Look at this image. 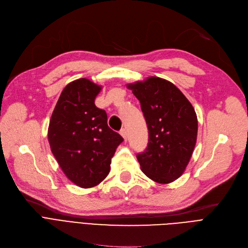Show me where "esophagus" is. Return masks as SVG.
<instances>
[{"label":"esophagus","instance_id":"esophagus-1","mask_svg":"<svg viewBox=\"0 0 248 248\" xmlns=\"http://www.w3.org/2000/svg\"><path fill=\"white\" fill-rule=\"evenodd\" d=\"M120 134L122 135V137L124 138V140L126 141V140H127V131H126V129H122V130L120 131Z\"/></svg>","mask_w":248,"mask_h":248}]
</instances>
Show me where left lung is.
I'll return each instance as SVG.
<instances>
[{
	"label": "left lung",
	"instance_id": "8db88e82",
	"mask_svg": "<svg viewBox=\"0 0 248 248\" xmlns=\"http://www.w3.org/2000/svg\"><path fill=\"white\" fill-rule=\"evenodd\" d=\"M139 100L148 128V144L137 155L141 170L158 184L184 173L197 142L195 109L172 82L157 77L128 84Z\"/></svg>",
	"mask_w": 248,
	"mask_h": 248
}]
</instances>
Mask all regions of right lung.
Segmentation results:
<instances>
[{
	"mask_svg": "<svg viewBox=\"0 0 248 248\" xmlns=\"http://www.w3.org/2000/svg\"><path fill=\"white\" fill-rule=\"evenodd\" d=\"M102 86L78 78L63 89L52 112L48 142L66 178L89 188L99 185L110 171L111 159L123 141L108 126L107 114L96 107Z\"/></svg>",
	"mask_w": 248,
	"mask_h": 248,
	"instance_id": "right-lung-1",
	"label": "right lung"
}]
</instances>
